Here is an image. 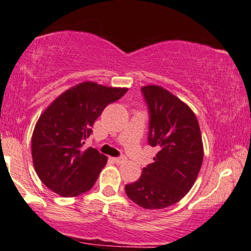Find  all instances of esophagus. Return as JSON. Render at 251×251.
<instances>
[{"instance_id":"34e87169","label":"esophagus","mask_w":251,"mask_h":251,"mask_svg":"<svg viewBox=\"0 0 251 251\" xmlns=\"http://www.w3.org/2000/svg\"><path fill=\"white\" fill-rule=\"evenodd\" d=\"M114 161L116 162L117 164H121V163H125V162L126 161V156H121V157H115Z\"/></svg>"}]
</instances>
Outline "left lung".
I'll return each mask as SVG.
<instances>
[{"mask_svg":"<svg viewBox=\"0 0 251 251\" xmlns=\"http://www.w3.org/2000/svg\"><path fill=\"white\" fill-rule=\"evenodd\" d=\"M141 91L149 110L148 143L158 151L141 177L126 184V193L144 209L167 208L195 183L203 161L201 130L193 110L172 93L160 85Z\"/></svg>","mask_w":251,"mask_h":251,"instance_id":"8db88e82","label":"left lung"}]
</instances>
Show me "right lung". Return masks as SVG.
<instances>
[{
	"label": "right lung",
	"instance_id": "add662e5",
	"mask_svg": "<svg viewBox=\"0 0 251 251\" xmlns=\"http://www.w3.org/2000/svg\"><path fill=\"white\" fill-rule=\"evenodd\" d=\"M126 88L83 82L61 94L38 119L31 137L32 163L44 185L61 196L90 190L107 163L96 149H84L94 123Z\"/></svg>",
	"mask_w": 251,
	"mask_h": 251
}]
</instances>
